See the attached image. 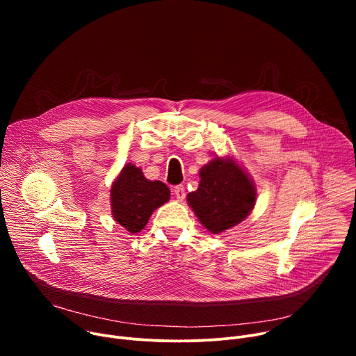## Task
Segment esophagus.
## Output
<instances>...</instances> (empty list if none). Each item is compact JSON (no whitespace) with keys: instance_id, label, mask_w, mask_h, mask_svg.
<instances>
[{"instance_id":"34e87169","label":"esophagus","mask_w":356,"mask_h":356,"mask_svg":"<svg viewBox=\"0 0 356 356\" xmlns=\"http://www.w3.org/2000/svg\"><path fill=\"white\" fill-rule=\"evenodd\" d=\"M173 195L176 196V199H177V200H183V199H184V196H186L184 186H181V184L176 186V188L173 189Z\"/></svg>"}]
</instances>
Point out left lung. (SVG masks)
<instances>
[{"instance_id": "8db88e82", "label": "left lung", "mask_w": 356, "mask_h": 356, "mask_svg": "<svg viewBox=\"0 0 356 356\" xmlns=\"http://www.w3.org/2000/svg\"><path fill=\"white\" fill-rule=\"evenodd\" d=\"M199 177V188L188 195V203L208 231L223 232L250 215L257 192L232 159L211 160L200 168Z\"/></svg>"}]
</instances>
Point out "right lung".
<instances>
[{"mask_svg":"<svg viewBox=\"0 0 356 356\" xmlns=\"http://www.w3.org/2000/svg\"><path fill=\"white\" fill-rule=\"evenodd\" d=\"M170 197L163 181L147 180L140 167L125 164L112 183L111 208L115 220L131 234L140 232L152 213Z\"/></svg>","mask_w":356,"mask_h":356,"instance_id":"add662e5","label":"right lung"}]
</instances>
